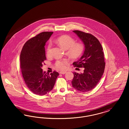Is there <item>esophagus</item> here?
<instances>
[{"instance_id": "1", "label": "esophagus", "mask_w": 129, "mask_h": 129, "mask_svg": "<svg viewBox=\"0 0 129 129\" xmlns=\"http://www.w3.org/2000/svg\"><path fill=\"white\" fill-rule=\"evenodd\" d=\"M59 73L62 74H64L66 73V72H60Z\"/></svg>"}]
</instances>
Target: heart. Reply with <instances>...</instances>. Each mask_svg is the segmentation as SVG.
Listing matches in <instances>:
<instances>
[{
	"label": "heart",
	"instance_id": "heart-1",
	"mask_svg": "<svg viewBox=\"0 0 129 129\" xmlns=\"http://www.w3.org/2000/svg\"><path fill=\"white\" fill-rule=\"evenodd\" d=\"M56 42L60 47L66 50V52L71 58H75L83 53L84 46L82 43H75V40L72 37L68 35H62L57 37ZM52 46L49 43L47 48V54L48 55ZM68 61L66 59H58L55 62V67L59 70H63L67 67Z\"/></svg>",
	"mask_w": 129,
	"mask_h": 129
}]
</instances>
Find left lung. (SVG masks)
<instances>
[{
    "label": "left lung",
    "mask_w": 129,
    "mask_h": 129,
    "mask_svg": "<svg viewBox=\"0 0 129 129\" xmlns=\"http://www.w3.org/2000/svg\"><path fill=\"white\" fill-rule=\"evenodd\" d=\"M85 45V51L79 60L73 63L74 67L84 68L83 73L74 72L72 81L74 88L80 92L93 89L98 84L104 73L103 49L98 40L92 34L79 30H74Z\"/></svg>",
    "instance_id": "8db88e82"
}]
</instances>
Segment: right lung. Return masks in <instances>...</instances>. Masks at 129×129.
Listing matches in <instances>:
<instances>
[{
    "mask_svg": "<svg viewBox=\"0 0 129 129\" xmlns=\"http://www.w3.org/2000/svg\"><path fill=\"white\" fill-rule=\"evenodd\" d=\"M53 33L43 32L31 38L24 45L20 54V67L25 83L31 92L38 95L52 90L59 75L55 71L46 74L42 69L46 59L44 46Z\"/></svg>",
    "mask_w": 129,
    "mask_h": 129,
    "instance_id": "right-lung-1",
    "label": "right lung"
}]
</instances>
